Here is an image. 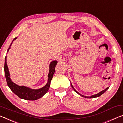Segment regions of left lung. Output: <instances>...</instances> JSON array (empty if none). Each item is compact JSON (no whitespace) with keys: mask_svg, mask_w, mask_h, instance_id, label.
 Returning a JSON list of instances; mask_svg holds the SVG:
<instances>
[{"mask_svg":"<svg viewBox=\"0 0 123 123\" xmlns=\"http://www.w3.org/2000/svg\"><path fill=\"white\" fill-rule=\"evenodd\" d=\"M71 86H72V88H73V90H74V91H75V92H76V93H78V95H80V96H81L83 97H85V98H95V97H99V96H100L101 95H102V94H103V93H104V92L106 91H107V90H108V88H109V87H107V88H106L105 90H102V91H101L100 92H99V93H97V94H96V95H94L91 96H84V95H81V94H80V93H79V92H77V91L75 90V88H74L73 86L72 85V84H71Z\"/></svg>","mask_w":123,"mask_h":123,"instance_id":"left-lung-1","label":"left lung"}]
</instances>
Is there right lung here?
Masks as SVG:
<instances>
[{
	"label": "right lung",
	"instance_id": "obj_1",
	"mask_svg": "<svg viewBox=\"0 0 123 123\" xmlns=\"http://www.w3.org/2000/svg\"><path fill=\"white\" fill-rule=\"evenodd\" d=\"M16 38H14V40L11 43L9 48H8L7 52H8L10 48H11V46L12 44L13 41L16 40ZM57 63H58V62L56 60H54V61H52L51 63L50 64L49 72L48 74V80L46 85L41 88L34 90V89H31L28 88V87L23 86H20L16 85V83H14V82L12 81L11 78H10V74L9 70H8L7 64H6V58H5L4 63V74L8 87H9L13 93L16 94L17 96H18L21 99L30 101L38 100V99L43 97L45 94H46L49 90V89L50 83H51V80L53 78V74H54L55 67H56Z\"/></svg>",
	"mask_w": 123,
	"mask_h": 123
}]
</instances>
